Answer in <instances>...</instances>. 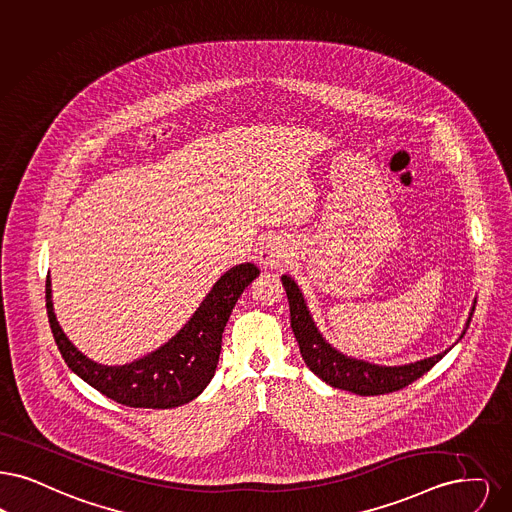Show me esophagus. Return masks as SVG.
Masks as SVG:
<instances>
[{
  "label": "esophagus",
  "instance_id": "34e87169",
  "mask_svg": "<svg viewBox=\"0 0 512 512\" xmlns=\"http://www.w3.org/2000/svg\"><path fill=\"white\" fill-rule=\"evenodd\" d=\"M287 257H289V249L286 242H282L280 238H268L265 246L261 247V263L270 268L284 263Z\"/></svg>",
  "mask_w": 512,
  "mask_h": 512
}]
</instances>
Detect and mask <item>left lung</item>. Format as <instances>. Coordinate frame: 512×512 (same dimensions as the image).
Returning a JSON list of instances; mask_svg holds the SVG:
<instances>
[{
    "mask_svg": "<svg viewBox=\"0 0 512 512\" xmlns=\"http://www.w3.org/2000/svg\"><path fill=\"white\" fill-rule=\"evenodd\" d=\"M282 286L286 289L287 303H289V318L291 329L299 343L301 356L305 360L308 369L318 375L324 383H328L333 389L348 390L360 396H377V394H389L394 390L404 389L411 385L415 379L425 375L436 362H440L448 352L434 354L425 360H417L404 366H379L369 364L366 360H358L339 352L331 347L320 329L316 328L312 314L307 307V301L301 293L299 286L291 276H282ZM476 307V301L472 305L471 316L467 320V326L463 329L461 337L471 324L472 312ZM459 337V339H461Z\"/></svg>",
    "mask_w": 512,
    "mask_h": 512,
    "instance_id": "1",
    "label": "left lung"
}]
</instances>
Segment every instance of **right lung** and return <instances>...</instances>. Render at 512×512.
I'll list each match as a JSON object with an SVG mask.
<instances>
[{
	"mask_svg": "<svg viewBox=\"0 0 512 512\" xmlns=\"http://www.w3.org/2000/svg\"><path fill=\"white\" fill-rule=\"evenodd\" d=\"M257 276L253 263L232 266L167 343L122 366L99 364L72 345L53 310L51 276L45 282V307L64 362L87 385L129 408H177L198 398L213 379L230 312Z\"/></svg>",
	"mask_w": 512,
	"mask_h": 512,
	"instance_id": "add662e5",
	"label": "right lung"
}]
</instances>
